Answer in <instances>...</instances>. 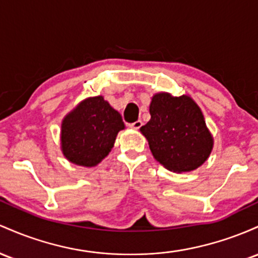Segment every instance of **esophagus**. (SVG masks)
<instances>
[{
    "mask_svg": "<svg viewBox=\"0 0 258 258\" xmlns=\"http://www.w3.org/2000/svg\"><path fill=\"white\" fill-rule=\"evenodd\" d=\"M141 125H143V121L141 120H137V121H134V123L129 124L130 128H133V129H139Z\"/></svg>",
    "mask_w": 258,
    "mask_h": 258,
    "instance_id": "esophagus-1",
    "label": "esophagus"
}]
</instances>
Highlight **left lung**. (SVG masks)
Listing matches in <instances>:
<instances>
[{
	"label": "left lung",
	"mask_w": 258,
	"mask_h": 258,
	"mask_svg": "<svg viewBox=\"0 0 258 258\" xmlns=\"http://www.w3.org/2000/svg\"><path fill=\"white\" fill-rule=\"evenodd\" d=\"M150 114L151 119L140 130L162 166L173 172H190L207 160L213 139L192 98L157 94L152 97Z\"/></svg>",
	"instance_id": "obj_1"
}]
</instances>
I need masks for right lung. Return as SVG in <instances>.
<instances>
[{
  "label": "right lung",
  "mask_w": 258,
  "mask_h": 258,
  "mask_svg": "<svg viewBox=\"0 0 258 258\" xmlns=\"http://www.w3.org/2000/svg\"><path fill=\"white\" fill-rule=\"evenodd\" d=\"M121 129V115L102 96L88 98L63 119V155L79 166H96L111 151Z\"/></svg>",
  "instance_id": "obj_1"
}]
</instances>
